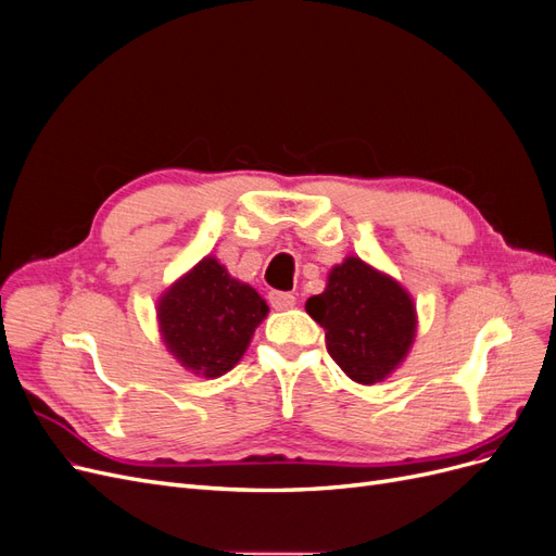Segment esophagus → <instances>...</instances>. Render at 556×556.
Returning <instances> with one entry per match:
<instances>
[{
  "label": "esophagus",
  "mask_w": 556,
  "mask_h": 556,
  "mask_svg": "<svg viewBox=\"0 0 556 556\" xmlns=\"http://www.w3.org/2000/svg\"><path fill=\"white\" fill-rule=\"evenodd\" d=\"M268 301H271V306L276 311H288V308H294L296 296L290 292H271L268 294Z\"/></svg>",
  "instance_id": "34e87169"
}]
</instances>
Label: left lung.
Returning a JSON list of instances; mask_svg holds the SVG:
<instances>
[{"label":"left lung","mask_w":556,"mask_h":556,"mask_svg":"<svg viewBox=\"0 0 556 556\" xmlns=\"http://www.w3.org/2000/svg\"><path fill=\"white\" fill-rule=\"evenodd\" d=\"M306 313L325 329L331 359L359 384L390 376L417 331L413 296L359 257L331 268L325 292L306 301Z\"/></svg>","instance_id":"left-lung-1"}]
</instances>
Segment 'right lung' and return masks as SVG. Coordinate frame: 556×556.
<instances>
[{"instance_id": "add662e5", "label": "right lung", "mask_w": 556, "mask_h": 556, "mask_svg": "<svg viewBox=\"0 0 556 556\" xmlns=\"http://www.w3.org/2000/svg\"><path fill=\"white\" fill-rule=\"evenodd\" d=\"M266 313V301L215 257L192 266L157 301L166 350L204 378H220L241 362Z\"/></svg>"}]
</instances>
